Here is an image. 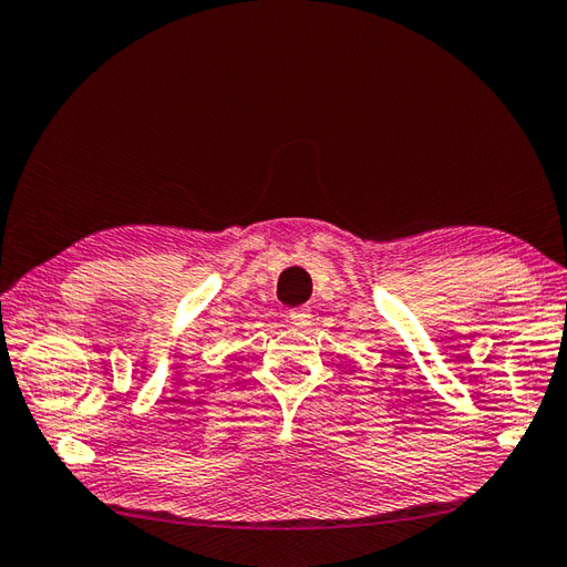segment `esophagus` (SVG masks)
<instances>
[{
    "instance_id": "34e87169",
    "label": "esophagus",
    "mask_w": 567,
    "mask_h": 567,
    "mask_svg": "<svg viewBox=\"0 0 567 567\" xmlns=\"http://www.w3.org/2000/svg\"><path fill=\"white\" fill-rule=\"evenodd\" d=\"M287 317H290V321L295 323L297 329H305V327H309V323H311V309L309 307H297Z\"/></svg>"
}]
</instances>
